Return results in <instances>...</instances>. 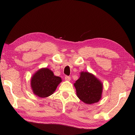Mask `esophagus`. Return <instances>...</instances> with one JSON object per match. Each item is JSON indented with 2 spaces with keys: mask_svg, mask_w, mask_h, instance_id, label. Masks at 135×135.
I'll return each mask as SVG.
<instances>
[{
  "mask_svg": "<svg viewBox=\"0 0 135 135\" xmlns=\"http://www.w3.org/2000/svg\"><path fill=\"white\" fill-rule=\"evenodd\" d=\"M65 80L66 81H70L71 80V78L70 76H65Z\"/></svg>",
  "mask_w": 135,
  "mask_h": 135,
  "instance_id": "obj_1",
  "label": "esophagus"
}]
</instances>
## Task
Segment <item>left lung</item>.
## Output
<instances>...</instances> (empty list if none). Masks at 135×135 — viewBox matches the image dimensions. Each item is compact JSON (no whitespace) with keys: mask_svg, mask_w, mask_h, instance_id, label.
<instances>
[{"mask_svg":"<svg viewBox=\"0 0 135 135\" xmlns=\"http://www.w3.org/2000/svg\"><path fill=\"white\" fill-rule=\"evenodd\" d=\"M74 85L77 97L85 104H94L102 99L103 83L93 74L82 71Z\"/></svg>","mask_w":135,"mask_h":135,"instance_id":"8db88e82","label":"left lung"}]
</instances>
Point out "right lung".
Listing matches in <instances>:
<instances>
[{"label": "right lung", "instance_id": "right-lung-1", "mask_svg": "<svg viewBox=\"0 0 135 135\" xmlns=\"http://www.w3.org/2000/svg\"><path fill=\"white\" fill-rule=\"evenodd\" d=\"M61 82V78L54 75L49 68H42L31 77V87L34 94L45 98L53 94Z\"/></svg>", "mask_w": 135, "mask_h": 135}]
</instances>
